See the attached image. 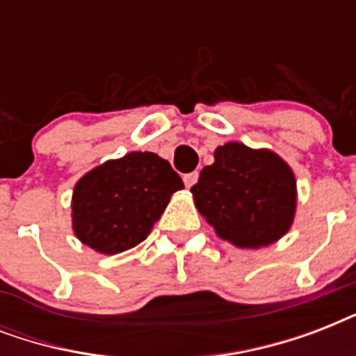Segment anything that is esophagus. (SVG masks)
<instances>
[{
    "mask_svg": "<svg viewBox=\"0 0 356 356\" xmlns=\"http://www.w3.org/2000/svg\"><path fill=\"white\" fill-rule=\"evenodd\" d=\"M197 179H200V172H190L184 175L183 181H184V184H186V186L190 188V186H194V184L197 183Z\"/></svg>",
    "mask_w": 356,
    "mask_h": 356,
    "instance_id": "1",
    "label": "esophagus"
}]
</instances>
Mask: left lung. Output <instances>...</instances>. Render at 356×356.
<instances>
[{"label":"left lung","mask_w":356,"mask_h":356,"mask_svg":"<svg viewBox=\"0 0 356 356\" xmlns=\"http://www.w3.org/2000/svg\"><path fill=\"white\" fill-rule=\"evenodd\" d=\"M201 216L236 248L259 249L292 227L296 177L270 149L229 142L214 151V164L201 170L190 188Z\"/></svg>","instance_id":"obj_1"}]
</instances>
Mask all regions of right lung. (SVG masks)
I'll return each instance as SVG.
<instances>
[{"instance_id":"1","label":"right lung","mask_w":356,"mask_h":356,"mask_svg":"<svg viewBox=\"0 0 356 356\" xmlns=\"http://www.w3.org/2000/svg\"><path fill=\"white\" fill-rule=\"evenodd\" d=\"M184 188L170 162L149 151L107 161L77 181L72 223L81 242L97 253L116 254L144 242L170 203Z\"/></svg>"}]
</instances>
